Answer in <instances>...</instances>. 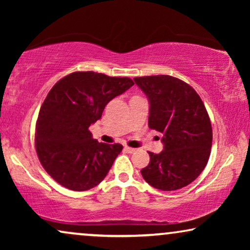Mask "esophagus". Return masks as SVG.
Segmentation results:
<instances>
[{"instance_id": "obj_1", "label": "esophagus", "mask_w": 250, "mask_h": 250, "mask_svg": "<svg viewBox=\"0 0 250 250\" xmlns=\"http://www.w3.org/2000/svg\"><path fill=\"white\" fill-rule=\"evenodd\" d=\"M124 149H125L126 151H127L128 153H133V152H135V149H134V148H131V146H126Z\"/></svg>"}]
</instances>
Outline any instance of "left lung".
I'll return each instance as SVG.
<instances>
[{
	"mask_svg": "<svg viewBox=\"0 0 250 250\" xmlns=\"http://www.w3.org/2000/svg\"><path fill=\"white\" fill-rule=\"evenodd\" d=\"M134 82L149 100V127L164 134V150L149 152L143 179L163 191L187 187L200 175L210 155L213 131L204 102L189 84L168 75Z\"/></svg>",
	"mask_w": 250,
	"mask_h": 250,
	"instance_id": "1",
	"label": "left lung"
}]
</instances>
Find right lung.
<instances>
[{
	"label": "right lung",
	"mask_w": 250,
	"mask_h": 250,
	"mask_svg": "<svg viewBox=\"0 0 250 250\" xmlns=\"http://www.w3.org/2000/svg\"><path fill=\"white\" fill-rule=\"evenodd\" d=\"M134 85L128 77L75 71L47 93L36 122L35 146L46 173L61 186L85 191L98 186L122 152L119 143L92 138L91 124L107 104Z\"/></svg>",
	"instance_id": "obj_1"
}]
</instances>
